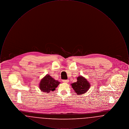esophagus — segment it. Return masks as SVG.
<instances>
[{"label": "esophagus", "instance_id": "obj_1", "mask_svg": "<svg viewBox=\"0 0 129 129\" xmlns=\"http://www.w3.org/2000/svg\"><path fill=\"white\" fill-rule=\"evenodd\" d=\"M62 82H63V83H69V80H62Z\"/></svg>", "mask_w": 129, "mask_h": 129}]
</instances>
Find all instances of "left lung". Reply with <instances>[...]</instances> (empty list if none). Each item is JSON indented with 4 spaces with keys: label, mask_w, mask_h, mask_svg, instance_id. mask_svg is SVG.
<instances>
[{
    "label": "left lung",
    "mask_w": 129,
    "mask_h": 129,
    "mask_svg": "<svg viewBox=\"0 0 129 129\" xmlns=\"http://www.w3.org/2000/svg\"><path fill=\"white\" fill-rule=\"evenodd\" d=\"M76 82L71 84L74 92H75L77 95H81L87 92L90 86L88 81L82 76H79Z\"/></svg>",
    "instance_id": "obj_1"
}]
</instances>
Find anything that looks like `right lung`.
I'll return each instance as SVG.
<instances>
[{
	"label": "right lung",
	"mask_w": 129,
	"mask_h": 129,
	"mask_svg": "<svg viewBox=\"0 0 129 129\" xmlns=\"http://www.w3.org/2000/svg\"><path fill=\"white\" fill-rule=\"evenodd\" d=\"M60 82L55 80L49 74H46L42 78L39 84V88L42 91L45 93L53 91Z\"/></svg>",
	"instance_id": "obj_1"
}]
</instances>
